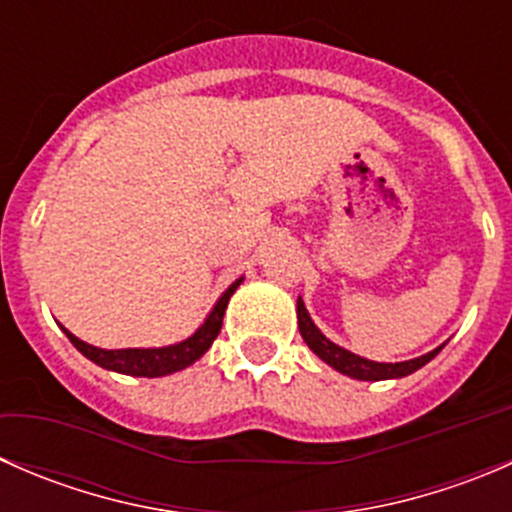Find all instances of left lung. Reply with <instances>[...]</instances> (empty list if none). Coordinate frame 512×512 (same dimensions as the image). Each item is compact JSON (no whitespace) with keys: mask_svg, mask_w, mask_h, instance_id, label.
I'll use <instances>...</instances> for the list:
<instances>
[{"mask_svg":"<svg viewBox=\"0 0 512 512\" xmlns=\"http://www.w3.org/2000/svg\"><path fill=\"white\" fill-rule=\"evenodd\" d=\"M297 324H299V334H302V339L307 342V347L312 349L319 359L327 361L332 369L342 371V374L352 376V379H359V381H384V379H401V376H409V374H414L416 369H421L423 364H428V361H431L433 356L443 349V344H441V347L433 349V352L416 356V359H409V361H396V364L369 361V359H364V356H356L352 352H347V349H342L339 344L329 342V339L319 332L317 324L312 322V317H309L302 297L297 299Z\"/></svg>","mask_w":512,"mask_h":512,"instance_id":"left-lung-1","label":"left lung"}]
</instances>
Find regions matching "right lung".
<instances>
[{"label":"right lung","instance_id":"obj_1","mask_svg":"<svg viewBox=\"0 0 512 512\" xmlns=\"http://www.w3.org/2000/svg\"><path fill=\"white\" fill-rule=\"evenodd\" d=\"M240 280L232 282L230 287L225 289L223 297L218 299V304L213 307V312L208 314L203 324L195 329V334H190L188 339L178 344H170V347H158V349H98L91 347V344L81 342L79 337L64 329V334L69 337V342L79 349L86 359H91L94 364L103 366L108 371H118V374L128 376H148V379H156V376L173 374V371L185 369V366L195 364L205 352L210 349V344L215 342V337L220 334V327H223V317L227 302H230L232 292L240 287Z\"/></svg>","mask_w":512,"mask_h":512}]
</instances>
